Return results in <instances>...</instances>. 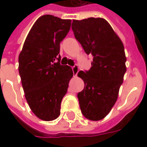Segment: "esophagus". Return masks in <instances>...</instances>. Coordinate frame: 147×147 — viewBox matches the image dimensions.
Masks as SVG:
<instances>
[{
	"instance_id": "34e87169",
	"label": "esophagus",
	"mask_w": 147,
	"mask_h": 147,
	"mask_svg": "<svg viewBox=\"0 0 147 147\" xmlns=\"http://www.w3.org/2000/svg\"><path fill=\"white\" fill-rule=\"evenodd\" d=\"M71 68H72V71H73L74 76H77V74L79 72V66H78L77 64H75Z\"/></svg>"
}]
</instances>
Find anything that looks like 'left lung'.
Wrapping results in <instances>:
<instances>
[{"label": "left lung", "mask_w": 147, "mask_h": 147, "mask_svg": "<svg viewBox=\"0 0 147 147\" xmlns=\"http://www.w3.org/2000/svg\"><path fill=\"white\" fill-rule=\"evenodd\" d=\"M71 29L85 53L93 57L90 70L78 73L84 82V89L77 94L80 109L86 119L100 120L117 102L126 72L124 47L102 18L74 20Z\"/></svg>", "instance_id": "obj_1"}]
</instances>
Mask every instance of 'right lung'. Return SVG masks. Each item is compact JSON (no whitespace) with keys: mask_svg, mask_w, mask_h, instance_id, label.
<instances>
[{"mask_svg":"<svg viewBox=\"0 0 147 147\" xmlns=\"http://www.w3.org/2000/svg\"><path fill=\"white\" fill-rule=\"evenodd\" d=\"M71 22L52 15L38 18L19 56V73L26 100L34 115L45 121L59 117L61 101L73 76L71 67L61 64L59 54Z\"/></svg>","mask_w":147,"mask_h":147,"instance_id":"right-lung-1","label":"right lung"}]
</instances>
